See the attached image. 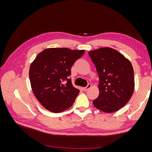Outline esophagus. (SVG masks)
<instances>
[{"label": "esophagus", "instance_id": "esophagus-1", "mask_svg": "<svg viewBox=\"0 0 152 152\" xmlns=\"http://www.w3.org/2000/svg\"><path fill=\"white\" fill-rule=\"evenodd\" d=\"M91 86H92L91 84H88V85H87L86 87H84L83 89H84V91H87V90H89V89L91 88Z\"/></svg>", "mask_w": 152, "mask_h": 152}]
</instances>
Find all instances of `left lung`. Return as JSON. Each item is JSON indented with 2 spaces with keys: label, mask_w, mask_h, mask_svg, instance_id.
<instances>
[{
  "label": "left lung",
  "mask_w": 152,
  "mask_h": 152,
  "mask_svg": "<svg viewBox=\"0 0 152 152\" xmlns=\"http://www.w3.org/2000/svg\"><path fill=\"white\" fill-rule=\"evenodd\" d=\"M99 75V94L93 101L96 108L107 113L125 106L134 90V70L128 59L117 50L102 48L89 52Z\"/></svg>",
  "instance_id": "8db88e82"
}]
</instances>
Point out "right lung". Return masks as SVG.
<instances>
[{
  "mask_svg": "<svg viewBox=\"0 0 152 152\" xmlns=\"http://www.w3.org/2000/svg\"><path fill=\"white\" fill-rule=\"evenodd\" d=\"M84 50L45 49L31 63L29 77L32 91L43 107L53 113L71 107L80 91L73 86L71 68Z\"/></svg>",
  "mask_w": 152,
  "mask_h": 152,
  "instance_id": "obj_1",
  "label": "right lung"
}]
</instances>
